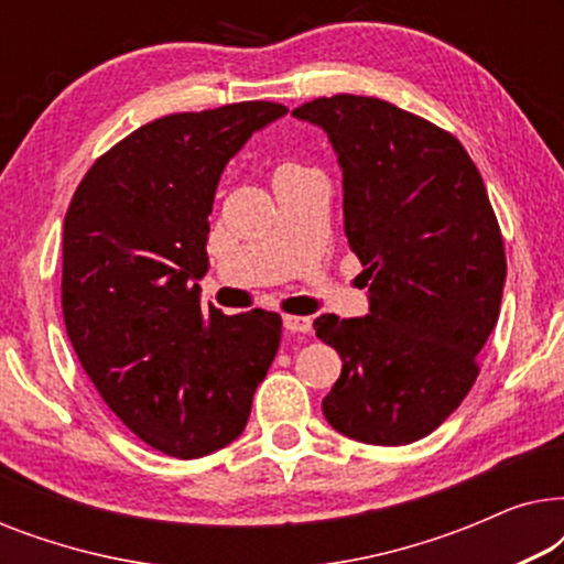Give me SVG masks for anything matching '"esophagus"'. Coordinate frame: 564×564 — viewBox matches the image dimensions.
Instances as JSON below:
<instances>
[{"mask_svg":"<svg viewBox=\"0 0 564 564\" xmlns=\"http://www.w3.org/2000/svg\"><path fill=\"white\" fill-rule=\"evenodd\" d=\"M284 328L290 334H307L313 328V321L305 318V315H284Z\"/></svg>","mask_w":564,"mask_h":564,"instance_id":"34e87169","label":"esophagus"}]
</instances>
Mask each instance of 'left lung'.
<instances>
[{
    "mask_svg": "<svg viewBox=\"0 0 564 564\" xmlns=\"http://www.w3.org/2000/svg\"><path fill=\"white\" fill-rule=\"evenodd\" d=\"M292 115L334 145L369 288L365 318L313 323L344 361L323 415L365 444L419 442L465 400L498 323L506 251L488 189L457 138L384 99L321 97Z\"/></svg>",
    "mask_w": 564,
    "mask_h": 564,
    "instance_id": "8db88e82",
    "label": "left lung"
}]
</instances>
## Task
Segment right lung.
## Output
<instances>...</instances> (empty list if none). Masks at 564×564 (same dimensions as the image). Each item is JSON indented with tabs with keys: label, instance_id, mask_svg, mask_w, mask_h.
Instances as JSON below:
<instances>
[{
	"label": "right lung",
	"instance_id": "obj_1",
	"mask_svg": "<svg viewBox=\"0 0 564 564\" xmlns=\"http://www.w3.org/2000/svg\"><path fill=\"white\" fill-rule=\"evenodd\" d=\"M276 102L176 112L122 138L64 220L61 307L84 372L153 449L197 459L241 436L280 349L282 318L199 305L215 189Z\"/></svg>",
	"mask_w": 564,
	"mask_h": 564
}]
</instances>
